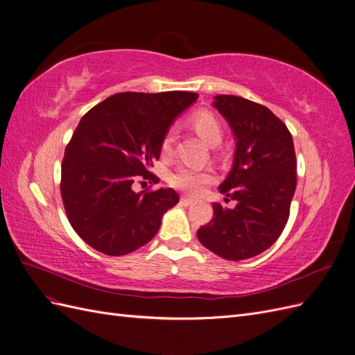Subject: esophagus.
I'll use <instances>...</instances> for the list:
<instances>
[{
    "label": "esophagus",
    "mask_w": 355,
    "mask_h": 355,
    "mask_svg": "<svg viewBox=\"0 0 355 355\" xmlns=\"http://www.w3.org/2000/svg\"><path fill=\"white\" fill-rule=\"evenodd\" d=\"M194 201H196L194 198H191V197H187V196H184V197H182V198H180V202H182V204H184V206H191V204H192V202H194Z\"/></svg>",
    "instance_id": "1"
}]
</instances>
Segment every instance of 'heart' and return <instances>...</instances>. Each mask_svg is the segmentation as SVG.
Here are the masks:
<instances>
[{
	"instance_id": "obj_1",
	"label": "heart",
	"mask_w": 355,
	"mask_h": 355,
	"mask_svg": "<svg viewBox=\"0 0 355 355\" xmlns=\"http://www.w3.org/2000/svg\"><path fill=\"white\" fill-rule=\"evenodd\" d=\"M191 125L198 133L200 137L210 145H218L222 139L223 130L222 124L211 112L201 111L191 118ZM175 142V130L168 128L161 141V153L168 154L173 148ZM214 179L211 168L207 167H196L189 164L178 166L168 178V182L178 189L191 192V194H198L206 188Z\"/></svg>"
}]
</instances>
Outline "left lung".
Segmentation results:
<instances>
[{
  "mask_svg": "<svg viewBox=\"0 0 355 355\" xmlns=\"http://www.w3.org/2000/svg\"><path fill=\"white\" fill-rule=\"evenodd\" d=\"M213 106L235 137L230 173L219 185L227 209L213 202V219L197 231L200 243L228 261L249 259L280 237L296 189V155L286 124L263 105L219 94Z\"/></svg>",
  "mask_w": 355,
  "mask_h": 355,
  "instance_id": "obj_1",
  "label": "left lung"
}]
</instances>
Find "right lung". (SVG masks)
<instances>
[{
    "label": "right lung",
    "instance_id": "1",
    "mask_svg": "<svg viewBox=\"0 0 355 355\" xmlns=\"http://www.w3.org/2000/svg\"><path fill=\"white\" fill-rule=\"evenodd\" d=\"M198 98L191 92L116 93L85 114L62 161L60 194L71 227L94 250L132 253L151 241L179 202L171 188L135 192L175 118Z\"/></svg>",
    "mask_w": 355,
    "mask_h": 355
}]
</instances>
